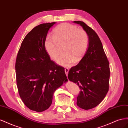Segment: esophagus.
<instances>
[{
	"instance_id": "obj_1",
	"label": "esophagus",
	"mask_w": 128,
	"mask_h": 128,
	"mask_svg": "<svg viewBox=\"0 0 128 128\" xmlns=\"http://www.w3.org/2000/svg\"><path fill=\"white\" fill-rule=\"evenodd\" d=\"M64 72H65V73H66V75L67 76L68 75V72H69V69H68V68H66L64 69Z\"/></svg>"
}]
</instances>
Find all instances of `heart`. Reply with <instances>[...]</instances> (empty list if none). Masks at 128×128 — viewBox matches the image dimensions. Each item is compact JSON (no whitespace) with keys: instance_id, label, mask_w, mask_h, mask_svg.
Listing matches in <instances>:
<instances>
[{"instance_id":"obj_1","label":"heart","mask_w":128,"mask_h":128,"mask_svg":"<svg viewBox=\"0 0 128 128\" xmlns=\"http://www.w3.org/2000/svg\"><path fill=\"white\" fill-rule=\"evenodd\" d=\"M53 34L46 36L44 42L46 51L52 60L57 59L60 53L59 46L63 45L64 53L57 60L58 64L68 67L80 61L88 46V38L86 31L75 25L63 23L56 27Z\"/></svg>"}]
</instances>
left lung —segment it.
Wrapping results in <instances>:
<instances>
[{
	"label": "left lung",
	"mask_w": 128,
	"mask_h": 128,
	"mask_svg": "<svg viewBox=\"0 0 128 128\" xmlns=\"http://www.w3.org/2000/svg\"><path fill=\"white\" fill-rule=\"evenodd\" d=\"M73 22L82 26L86 32L88 43L82 59L69 70L68 78L81 90L77 98V105L88 110L98 106L107 94L110 64L101 40L94 31L82 21Z\"/></svg>",
	"instance_id": "1"
}]
</instances>
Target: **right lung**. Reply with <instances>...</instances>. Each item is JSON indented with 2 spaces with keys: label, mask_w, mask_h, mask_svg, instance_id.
<instances>
[{
  "label": "right lung",
  "mask_w": 128,
  "mask_h": 128,
  "mask_svg": "<svg viewBox=\"0 0 128 128\" xmlns=\"http://www.w3.org/2000/svg\"><path fill=\"white\" fill-rule=\"evenodd\" d=\"M56 24L46 23L34 27L24 38L16 57L19 94L27 107L37 112L48 109L54 93L68 81L64 68L51 60L44 47L48 30Z\"/></svg>",
  "instance_id": "right-lung-1"
}]
</instances>
